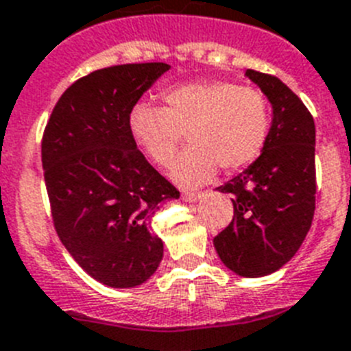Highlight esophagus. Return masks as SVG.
I'll list each match as a JSON object with an SVG mask.
<instances>
[{
	"label": "esophagus",
	"instance_id": "esophagus-1",
	"mask_svg": "<svg viewBox=\"0 0 351 351\" xmlns=\"http://www.w3.org/2000/svg\"><path fill=\"white\" fill-rule=\"evenodd\" d=\"M202 196L203 193H196V191H185V193L182 194V198H184L185 202H198Z\"/></svg>",
	"mask_w": 351,
	"mask_h": 351
}]
</instances>
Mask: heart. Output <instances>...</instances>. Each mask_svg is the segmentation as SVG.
<instances>
[{
    "label": "heart",
    "instance_id": "heart-1",
    "mask_svg": "<svg viewBox=\"0 0 351 351\" xmlns=\"http://www.w3.org/2000/svg\"><path fill=\"white\" fill-rule=\"evenodd\" d=\"M164 107L141 103L130 114V132L146 157L169 167L187 135L191 148L173 167L184 185L212 180L217 166L234 173L257 160L271 130L266 94L234 82L199 80L162 93Z\"/></svg>",
    "mask_w": 351,
    "mask_h": 351
}]
</instances>
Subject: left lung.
Returning <instances> with one entry per match:
<instances>
[{
    "label": "left lung",
    "mask_w": 351,
    "mask_h": 351,
    "mask_svg": "<svg viewBox=\"0 0 351 351\" xmlns=\"http://www.w3.org/2000/svg\"><path fill=\"white\" fill-rule=\"evenodd\" d=\"M246 76L269 99L273 123L261 157L217 187L234 194V219L214 237V248L228 269L257 278L287 264L311 230L316 126L302 99L276 76L253 69Z\"/></svg>",
    "instance_id": "obj_1"
}]
</instances>
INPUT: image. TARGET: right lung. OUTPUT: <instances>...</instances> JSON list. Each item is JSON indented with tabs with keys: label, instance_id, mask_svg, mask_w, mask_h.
I'll use <instances>...</instances> for the list:
<instances>
[{
	"label": "right lung",
	"instance_id": "add662e5",
	"mask_svg": "<svg viewBox=\"0 0 351 351\" xmlns=\"http://www.w3.org/2000/svg\"><path fill=\"white\" fill-rule=\"evenodd\" d=\"M169 69L164 62L93 71L67 87L43 135L44 182L55 230L84 271L108 287H135L164 255L153 214L180 193L137 149L135 103Z\"/></svg>",
	"mask_w": 351,
	"mask_h": 351
}]
</instances>
